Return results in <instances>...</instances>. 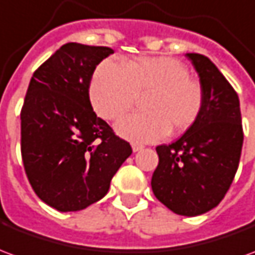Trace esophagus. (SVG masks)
<instances>
[{
	"label": "esophagus",
	"mask_w": 255,
	"mask_h": 255,
	"mask_svg": "<svg viewBox=\"0 0 255 255\" xmlns=\"http://www.w3.org/2000/svg\"><path fill=\"white\" fill-rule=\"evenodd\" d=\"M144 146L142 144H138V143H132V151L133 153H136V151H140V150H143Z\"/></svg>",
	"instance_id": "1"
}]
</instances>
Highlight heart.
<instances>
[{
	"mask_svg": "<svg viewBox=\"0 0 255 255\" xmlns=\"http://www.w3.org/2000/svg\"><path fill=\"white\" fill-rule=\"evenodd\" d=\"M180 61L165 56L136 57L117 65L105 60L90 83V102L105 120H116L144 95L142 113L117 122L116 131L135 143L154 142L166 133H182L197 123L203 108V90Z\"/></svg>",
	"mask_w": 255,
	"mask_h": 255,
	"instance_id": "b5f03b06",
	"label": "heart"
}]
</instances>
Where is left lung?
Masks as SVG:
<instances>
[{
	"mask_svg": "<svg viewBox=\"0 0 255 255\" xmlns=\"http://www.w3.org/2000/svg\"><path fill=\"white\" fill-rule=\"evenodd\" d=\"M203 90L201 116L176 142L157 146L155 198L173 213L194 217L216 208L239 166L243 129L239 97L208 57L187 53Z\"/></svg>",
	"mask_w": 255,
	"mask_h": 255,
	"instance_id": "8db88e82",
	"label": "left lung"
}]
</instances>
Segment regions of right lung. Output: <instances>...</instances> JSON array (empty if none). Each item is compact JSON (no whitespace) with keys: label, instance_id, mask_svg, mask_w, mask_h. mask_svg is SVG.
<instances>
[{"label":"right lung","instance_id":"1","mask_svg":"<svg viewBox=\"0 0 255 255\" xmlns=\"http://www.w3.org/2000/svg\"><path fill=\"white\" fill-rule=\"evenodd\" d=\"M111 47L76 42L58 49L36 69L21 109V157L42 201L58 212H78L100 201L132 153L97 117L90 82Z\"/></svg>","mask_w":255,"mask_h":255}]
</instances>
